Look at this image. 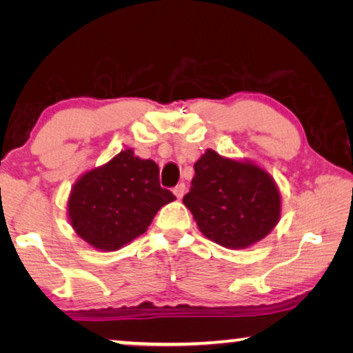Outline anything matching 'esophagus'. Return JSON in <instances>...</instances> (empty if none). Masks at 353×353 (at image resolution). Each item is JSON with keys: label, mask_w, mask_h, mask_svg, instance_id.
<instances>
[{"label": "esophagus", "mask_w": 353, "mask_h": 353, "mask_svg": "<svg viewBox=\"0 0 353 353\" xmlns=\"http://www.w3.org/2000/svg\"><path fill=\"white\" fill-rule=\"evenodd\" d=\"M186 192V185L185 183H180V185H176L175 188H173V194H175L178 199H181L183 196H185Z\"/></svg>", "instance_id": "1"}]
</instances>
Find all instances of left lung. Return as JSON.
<instances>
[{"mask_svg": "<svg viewBox=\"0 0 353 353\" xmlns=\"http://www.w3.org/2000/svg\"><path fill=\"white\" fill-rule=\"evenodd\" d=\"M191 190L183 202L205 238L230 249L263 239L281 215L274 180L250 162L221 157L212 149L194 163Z\"/></svg>", "mask_w": 353, "mask_h": 353, "instance_id": "8db88e82", "label": "left lung"}]
</instances>
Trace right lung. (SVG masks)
Here are the masks:
<instances>
[{"mask_svg": "<svg viewBox=\"0 0 353 353\" xmlns=\"http://www.w3.org/2000/svg\"><path fill=\"white\" fill-rule=\"evenodd\" d=\"M176 197L159 183V167L132 149L85 173L72 188L69 219L77 234L101 250H117L143 234L157 210Z\"/></svg>", "mask_w": 353, "mask_h": 353, "instance_id": "obj_1", "label": "right lung"}]
</instances>
